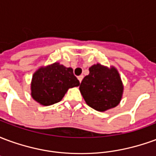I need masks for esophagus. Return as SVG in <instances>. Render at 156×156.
Returning <instances> with one entry per match:
<instances>
[{
    "label": "esophagus",
    "mask_w": 156,
    "mask_h": 156,
    "mask_svg": "<svg viewBox=\"0 0 156 156\" xmlns=\"http://www.w3.org/2000/svg\"><path fill=\"white\" fill-rule=\"evenodd\" d=\"M83 75H81V76H78V79L79 80V82H80V83H81L82 80H83Z\"/></svg>",
    "instance_id": "1"
}]
</instances>
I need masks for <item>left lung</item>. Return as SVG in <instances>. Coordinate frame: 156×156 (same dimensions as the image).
<instances>
[{
  "label": "left lung",
  "mask_w": 156,
  "mask_h": 156,
  "mask_svg": "<svg viewBox=\"0 0 156 156\" xmlns=\"http://www.w3.org/2000/svg\"><path fill=\"white\" fill-rule=\"evenodd\" d=\"M79 90L89 107L105 112L120 103L124 85L117 68L97 63L89 68V74L83 79Z\"/></svg>",
  "instance_id": "1"
}]
</instances>
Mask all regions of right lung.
<instances>
[{
	"label": "right lung",
	"instance_id": "add662e5",
	"mask_svg": "<svg viewBox=\"0 0 156 156\" xmlns=\"http://www.w3.org/2000/svg\"><path fill=\"white\" fill-rule=\"evenodd\" d=\"M80 83L73 74V69L59 62L43 66L33 73L31 83L32 98L43 106L60 102L69 88Z\"/></svg>",
	"mask_w": 156,
	"mask_h": 156
}]
</instances>
